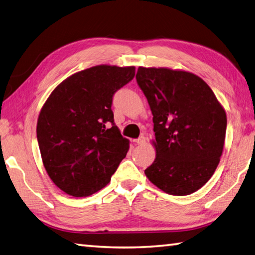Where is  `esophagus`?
Listing matches in <instances>:
<instances>
[{"label": "esophagus", "instance_id": "esophagus-1", "mask_svg": "<svg viewBox=\"0 0 255 255\" xmlns=\"http://www.w3.org/2000/svg\"><path fill=\"white\" fill-rule=\"evenodd\" d=\"M133 142L136 144H143L144 142H146V139H144V137H139L138 139H134Z\"/></svg>", "mask_w": 255, "mask_h": 255}]
</instances>
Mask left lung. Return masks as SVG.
<instances>
[{"label":"left lung","instance_id":"left-lung-1","mask_svg":"<svg viewBox=\"0 0 255 255\" xmlns=\"http://www.w3.org/2000/svg\"><path fill=\"white\" fill-rule=\"evenodd\" d=\"M137 83L152 113L156 159L144 174L172 196L206 184L223 151L227 114L209 85L193 73L139 67Z\"/></svg>","mask_w":255,"mask_h":255}]
</instances>
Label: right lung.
<instances>
[{
  "mask_svg": "<svg viewBox=\"0 0 255 255\" xmlns=\"http://www.w3.org/2000/svg\"><path fill=\"white\" fill-rule=\"evenodd\" d=\"M134 66L97 65L57 85L38 115L36 134L49 178L72 197L107 186L129 150L114 124L113 96L131 81Z\"/></svg>",
  "mask_w": 255,
  "mask_h": 255,
  "instance_id": "right-lung-1",
  "label": "right lung"
}]
</instances>
